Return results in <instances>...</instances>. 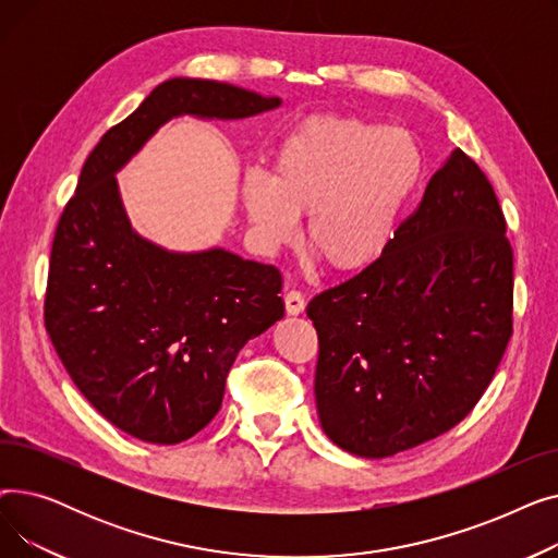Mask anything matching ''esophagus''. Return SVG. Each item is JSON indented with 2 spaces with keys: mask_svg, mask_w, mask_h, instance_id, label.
Segmentation results:
<instances>
[{
  "mask_svg": "<svg viewBox=\"0 0 558 558\" xmlns=\"http://www.w3.org/2000/svg\"><path fill=\"white\" fill-rule=\"evenodd\" d=\"M284 307H287V314H291V316L301 314L305 310V299H303L301 291H296V289L287 291V294H284Z\"/></svg>",
  "mask_w": 558,
  "mask_h": 558,
  "instance_id": "1",
  "label": "esophagus"
}]
</instances>
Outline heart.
Wrapping results in <instances>:
<instances>
[{"instance_id": "heart-1", "label": "heart", "mask_w": 558, "mask_h": 558, "mask_svg": "<svg viewBox=\"0 0 558 558\" xmlns=\"http://www.w3.org/2000/svg\"><path fill=\"white\" fill-rule=\"evenodd\" d=\"M423 175L404 129L355 114H314L278 144L271 173L244 179V210L264 248L291 244L307 217V246L335 271H360L385 253Z\"/></svg>"}]
</instances>
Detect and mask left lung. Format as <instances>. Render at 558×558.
<instances>
[{
    "mask_svg": "<svg viewBox=\"0 0 558 558\" xmlns=\"http://www.w3.org/2000/svg\"><path fill=\"white\" fill-rule=\"evenodd\" d=\"M320 427L385 459L461 423L513 335V248L486 173L454 149L371 267L307 305Z\"/></svg>",
    "mask_w": 558,
    "mask_h": 558,
    "instance_id": "1",
    "label": "left lung"
}]
</instances>
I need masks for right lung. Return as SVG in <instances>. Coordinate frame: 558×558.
Here are the masks:
<instances>
[{
    "instance_id": "1",
    "label": "right lung",
    "mask_w": 558,
    "mask_h": 558,
    "mask_svg": "<svg viewBox=\"0 0 558 558\" xmlns=\"http://www.w3.org/2000/svg\"><path fill=\"white\" fill-rule=\"evenodd\" d=\"M278 106L219 81L160 83L87 156L56 226L45 328L87 402L140 441L181 444L217 416L234 357L284 316L282 276L223 248L142 240L114 173L171 117L242 120Z\"/></svg>"
}]
</instances>
